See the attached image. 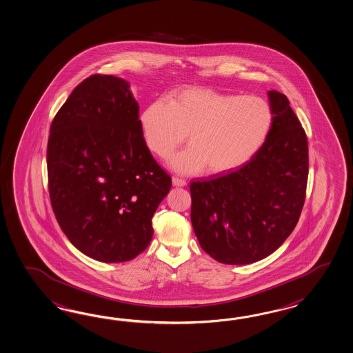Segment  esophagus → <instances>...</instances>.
<instances>
[{"mask_svg": "<svg viewBox=\"0 0 353 353\" xmlns=\"http://www.w3.org/2000/svg\"><path fill=\"white\" fill-rule=\"evenodd\" d=\"M172 185H175V187H184V185H187V181L181 179L179 176H172Z\"/></svg>", "mask_w": 353, "mask_h": 353, "instance_id": "34e87169", "label": "esophagus"}]
</instances>
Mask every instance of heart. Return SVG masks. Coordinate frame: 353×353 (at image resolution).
Returning <instances> with one entry per match:
<instances>
[{"instance_id": "1", "label": "heart", "mask_w": 353, "mask_h": 353, "mask_svg": "<svg viewBox=\"0 0 353 353\" xmlns=\"http://www.w3.org/2000/svg\"><path fill=\"white\" fill-rule=\"evenodd\" d=\"M145 143L168 157L188 136V150L172 157L176 172H234L263 145L272 124L269 103L257 96L220 93L208 88L174 92L169 103L156 101L143 111Z\"/></svg>"}]
</instances>
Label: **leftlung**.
<instances>
[{
	"label": "left lung",
	"instance_id": "8db88e82",
	"mask_svg": "<svg viewBox=\"0 0 353 353\" xmlns=\"http://www.w3.org/2000/svg\"><path fill=\"white\" fill-rule=\"evenodd\" d=\"M272 124L238 170L190 181V220L205 252L228 265L260 261L299 223L306 199L308 145L285 94L269 91Z\"/></svg>",
	"mask_w": 353,
	"mask_h": 353
}]
</instances>
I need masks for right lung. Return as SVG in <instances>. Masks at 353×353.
I'll use <instances>...</instances> for the list:
<instances>
[{"instance_id":"right-lung-1","label":"right lung","mask_w":353,"mask_h":353,"mask_svg":"<svg viewBox=\"0 0 353 353\" xmlns=\"http://www.w3.org/2000/svg\"><path fill=\"white\" fill-rule=\"evenodd\" d=\"M129 83L94 74L54 115L47 143L54 216L81 252L124 262L152 239V216L172 188L143 138Z\"/></svg>"}]
</instances>
